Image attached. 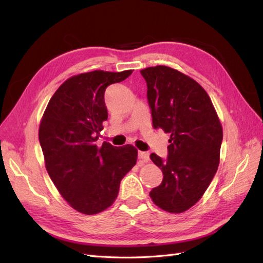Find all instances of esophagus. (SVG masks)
Wrapping results in <instances>:
<instances>
[{
  "label": "esophagus",
  "mask_w": 263,
  "mask_h": 263,
  "mask_svg": "<svg viewBox=\"0 0 263 263\" xmlns=\"http://www.w3.org/2000/svg\"><path fill=\"white\" fill-rule=\"evenodd\" d=\"M139 158H140L143 161V163H148V161H149V153L140 152V153H139Z\"/></svg>",
  "instance_id": "obj_1"
}]
</instances>
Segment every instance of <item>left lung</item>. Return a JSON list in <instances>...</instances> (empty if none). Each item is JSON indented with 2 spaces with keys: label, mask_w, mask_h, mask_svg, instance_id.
Here are the masks:
<instances>
[{
  "label": "left lung",
  "mask_w": 263,
  "mask_h": 263,
  "mask_svg": "<svg viewBox=\"0 0 263 263\" xmlns=\"http://www.w3.org/2000/svg\"><path fill=\"white\" fill-rule=\"evenodd\" d=\"M147 82L153 125L170 133L167 158H150L163 182L149 195L165 211L180 214L202 197L219 165L222 128L211 99L197 81L168 66L140 71Z\"/></svg>",
  "instance_id": "1"
}]
</instances>
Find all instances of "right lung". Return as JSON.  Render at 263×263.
<instances>
[{
    "label": "right lung",
    "mask_w": 263,
    "mask_h": 263,
    "mask_svg": "<svg viewBox=\"0 0 263 263\" xmlns=\"http://www.w3.org/2000/svg\"><path fill=\"white\" fill-rule=\"evenodd\" d=\"M132 70H96L70 78L49 100L39 126V143L49 177L77 211L95 215L113 204L120 183L137 163L138 150L126 144H96L107 120L104 95Z\"/></svg>",
    "instance_id": "right-lung-1"
}]
</instances>
